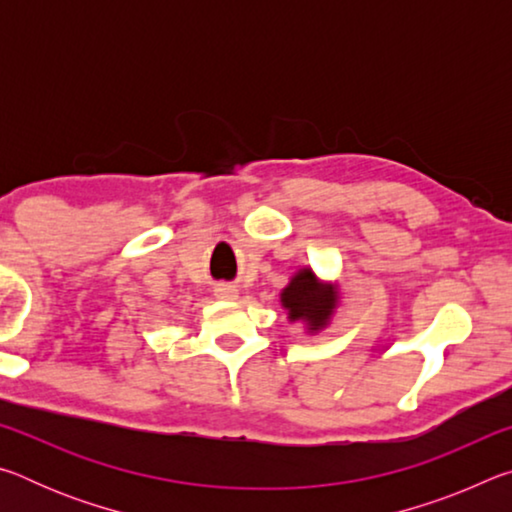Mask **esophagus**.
<instances>
[{"mask_svg": "<svg viewBox=\"0 0 512 512\" xmlns=\"http://www.w3.org/2000/svg\"><path fill=\"white\" fill-rule=\"evenodd\" d=\"M214 296L219 300H237L239 298V289L232 287V284H216Z\"/></svg>", "mask_w": 512, "mask_h": 512, "instance_id": "esophagus-1", "label": "esophagus"}]
</instances>
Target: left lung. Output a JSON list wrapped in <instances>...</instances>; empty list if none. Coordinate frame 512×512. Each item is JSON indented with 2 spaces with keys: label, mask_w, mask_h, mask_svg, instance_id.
<instances>
[{
  "label": "left lung",
  "mask_w": 512,
  "mask_h": 512,
  "mask_svg": "<svg viewBox=\"0 0 512 512\" xmlns=\"http://www.w3.org/2000/svg\"><path fill=\"white\" fill-rule=\"evenodd\" d=\"M280 305L287 311L289 323H300L309 336L320 334L332 325L341 305V284L320 280L314 268L302 266L280 291Z\"/></svg>",
  "instance_id": "1"
}]
</instances>
